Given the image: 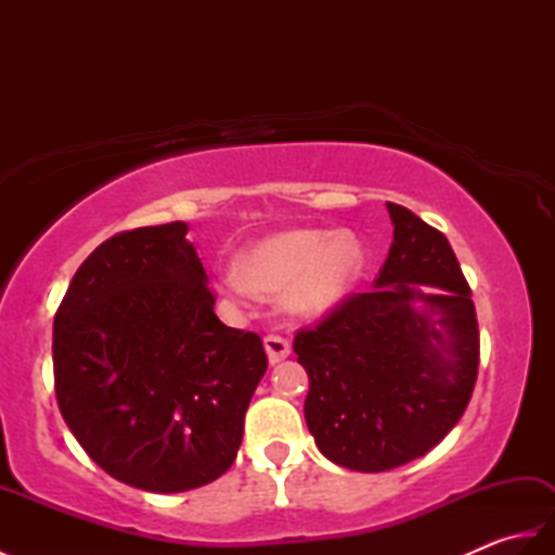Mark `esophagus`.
Instances as JSON below:
<instances>
[{"mask_svg":"<svg viewBox=\"0 0 555 555\" xmlns=\"http://www.w3.org/2000/svg\"><path fill=\"white\" fill-rule=\"evenodd\" d=\"M264 350H267V358H269L271 364H276V362L286 360L291 356L288 340L281 338V336H274V334L264 336Z\"/></svg>","mask_w":555,"mask_h":555,"instance_id":"esophagus-1","label":"esophagus"}]
</instances>
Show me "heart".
Instances as JSON below:
<instances>
[{
  "label": "heart",
  "mask_w": 555,
  "mask_h": 555,
  "mask_svg": "<svg viewBox=\"0 0 555 555\" xmlns=\"http://www.w3.org/2000/svg\"><path fill=\"white\" fill-rule=\"evenodd\" d=\"M362 269L364 247L356 233L288 229L245 245L221 288L231 296H281L293 317L314 320L350 296Z\"/></svg>",
  "instance_id": "b5f03b06"
}]
</instances>
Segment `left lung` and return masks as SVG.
Instances as JSON below:
<instances>
[{"instance_id":"left-lung-1","label":"left lung","mask_w":555,"mask_h":555,"mask_svg":"<svg viewBox=\"0 0 555 555\" xmlns=\"http://www.w3.org/2000/svg\"><path fill=\"white\" fill-rule=\"evenodd\" d=\"M393 243L370 293L296 336L305 422L332 463L386 473L429 453L473 398L479 332L451 243L386 203Z\"/></svg>"}]
</instances>
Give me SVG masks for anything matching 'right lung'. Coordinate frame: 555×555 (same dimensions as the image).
<instances>
[{
  "mask_svg": "<svg viewBox=\"0 0 555 555\" xmlns=\"http://www.w3.org/2000/svg\"><path fill=\"white\" fill-rule=\"evenodd\" d=\"M188 223L98 245L54 317L59 410L95 463L128 487L179 493L233 465L267 372L262 340L219 322Z\"/></svg>",
  "mask_w": 555,
  "mask_h": 555,
  "instance_id": "right-lung-1",
  "label": "right lung"
}]
</instances>
